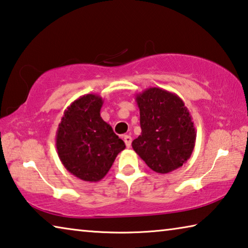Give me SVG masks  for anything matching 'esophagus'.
Wrapping results in <instances>:
<instances>
[{
    "instance_id": "1",
    "label": "esophagus",
    "mask_w": 248,
    "mask_h": 248,
    "mask_svg": "<svg viewBox=\"0 0 248 248\" xmlns=\"http://www.w3.org/2000/svg\"><path fill=\"white\" fill-rule=\"evenodd\" d=\"M123 140H124L125 145H126V147L131 146V144H132V137L131 136H129V135H124L123 136Z\"/></svg>"
}]
</instances>
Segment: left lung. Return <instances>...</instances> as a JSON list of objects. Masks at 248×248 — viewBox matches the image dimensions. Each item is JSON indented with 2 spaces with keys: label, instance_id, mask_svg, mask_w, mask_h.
Masks as SVG:
<instances>
[{
  "label": "left lung",
  "instance_id": "8db88e82",
  "mask_svg": "<svg viewBox=\"0 0 248 248\" xmlns=\"http://www.w3.org/2000/svg\"><path fill=\"white\" fill-rule=\"evenodd\" d=\"M142 133L133 150L159 174L180 169L193 153L196 131L182 98L170 91L150 87L135 95Z\"/></svg>",
  "mask_w": 248,
  "mask_h": 248
}]
</instances>
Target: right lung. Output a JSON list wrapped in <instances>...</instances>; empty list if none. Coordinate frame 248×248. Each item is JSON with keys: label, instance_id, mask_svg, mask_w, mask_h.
<instances>
[{"label": "right lung", "instance_id": "1", "mask_svg": "<svg viewBox=\"0 0 248 248\" xmlns=\"http://www.w3.org/2000/svg\"><path fill=\"white\" fill-rule=\"evenodd\" d=\"M103 102L100 95H82L65 109L56 131L61 162L85 182L101 181L125 148V143L101 117Z\"/></svg>", "mask_w": 248, "mask_h": 248}]
</instances>
